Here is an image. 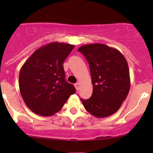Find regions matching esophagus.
<instances>
[{"mask_svg":"<svg viewBox=\"0 0 153 153\" xmlns=\"http://www.w3.org/2000/svg\"><path fill=\"white\" fill-rule=\"evenodd\" d=\"M75 87L76 89V90H79L80 89V84L79 83H77V84H75Z\"/></svg>","mask_w":153,"mask_h":153,"instance_id":"1","label":"esophagus"}]
</instances>
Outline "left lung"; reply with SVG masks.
Returning a JSON list of instances; mask_svg holds the SVG:
<instances>
[{"label": "left lung", "mask_w": 153, "mask_h": 153, "mask_svg": "<svg viewBox=\"0 0 153 153\" xmlns=\"http://www.w3.org/2000/svg\"><path fill=\"white\" fill-rule=\"evenodd\" d=\"M90 69L92 95L81 99L88 112L96 118H106L119 109L127 97L130 78L127 61L121 52L103 44L81 46Z\"/></svg>", "instance_id": "8db88e82"}]
</instances>
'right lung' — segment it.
Here are the masks:
<instances>
[{"label":"right lung","mask_w":153,"mask_h":153,"mask_svg":"<svg viewBox=\"0 0 153 153\" xmlns=\"http://www.w3.org/2000/svg\"><path fill=\"white\" fill-rule=\"evenodd\" d=\"M75 46L52 42L35 50L19 74V89L26 105L37 115L52 116L61 110L75 88L65 80L63 64Z\"/></svg>","instance_id":"1"}]
</instances>
